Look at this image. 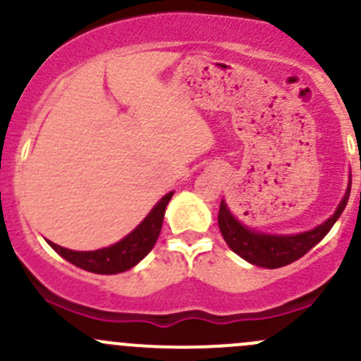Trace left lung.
Segmentation results:
<instances>
[{"instance_id":"obj_1","label":"left lung","mask_w":361,"mask_h":361,"mask_svg":"<svg viewBox=\"0 0 361 361\" xmlns=\"http://www.w3.org/2000/svg\"><path fill=\"white\" fill-rule=\"evenodd\" d=\"M349 192H351V183L345 190L344 199L337 206L336 213L325 224L318 225L312 231L302 232V234L271 235L250 231L232 216L225 201H221L220 211H218V227H220V232L228 248L238 253L241 258H245L246 262L267 269L285 267V265L304 257L309 250L314 248L329 234L330 228L334 227V224H336L337 218L344 211L345 204H348Z\"/></svg>"}]
</instances>
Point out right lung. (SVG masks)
Returning a JSON list of instances; mask_svg holds the SVG:
<instances>
[{
  "label": "right lung",
  "instance_id": "right-lung-1",
  "mask_svg": "<svg viewBox=\"0 0 361 361\" xmlns=\"http://www.w3.org/2000/svg\"><path fill=\"white\" fill-rule=\"evenodd\" d=\"M171 197H173V192L164 195L155 204L154 209L148 213V216L129 235H126L122 241L115 243L108 248L96 251H73L59 245H54L52 241H49V245L61 257L66 258L76 267L83 269V271L96 272V274H116V272L129 271L137 262L143 260L157 243L160 228H162L164 213H166V206L171 201Z\"/></svg>",
  "mask_w": 361,
  "mask_h": 361
}]
</instances>
